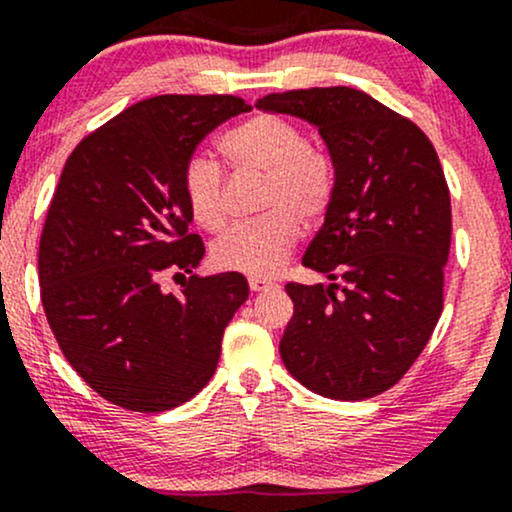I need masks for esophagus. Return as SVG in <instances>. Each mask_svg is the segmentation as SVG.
Instances as JSON below:
<instances>
[{
    "label": "esophagus",
    "mask_w": 512,
    "mask_h": 512,
    "mask_svg": "<svg viewBox=\"0 0 512 512\" xmlns=\"http://www.w3.org/2000/svg\"><path fill=\"white\" fill-rule=\"evenodd\" d=\"M273 280H268V278H261V276H251L249 278V288L254 290V293H263V290H271L273 288Z\"/></svg>",
    "instance_id": "obj_1"
}]
</instances>
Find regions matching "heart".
Returning a JSON list of instances; mask_svg holds the SVG:
<instances>
[{
  "mask_svg": "<svg viewBox=\"0 0 512 512\" xmlns=\"http://www.w3.org/2000/svg\"><path fill=\"white\" fill-rule=\"evenodd\" d=\"M222 151L236 170L266 175L263 207L271 210L256 222L239 224L219 236L212 261L224 271L271 276L285 263L300 239V213L315 222L334 195V168L307 136L288 119L256 114L222 136ZM183 192L200 227L219 232L227 224L224 173L214 158L195 153L183 170Z\"/></svg>",
  "mask_w": 512,
  "mask_h": 512,
  "instance_id": "1",
  "label": "heart"
}]
</instances>
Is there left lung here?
Listing matches in <instances>:
<instances>
[{"label":"left lung","instance_id":"obj_1","mask_svg":"<svg viewBox=\"0 0 512 512\" xmlns=\"http://www.w3.org/2000/svg\"><path fill=\"white\" fill-rule=\"evenodd\" d=\"M256 107L315 126L334 168L332 202L302 256L329 283L285 285L295 307L280 359L312 393L373 398L415 364L442 315L452 205L437 151L354 87L273 92Z\"/></svg>","mask_w":512,"mask_h":512}]
</instances>
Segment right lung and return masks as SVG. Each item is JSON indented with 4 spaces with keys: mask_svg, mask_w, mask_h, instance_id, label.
<instances>
[{
    "mask_svg": "<svg viewBox=\"0 0 512 512\" xmlns=\"http://www.w3.org/2000/svg\"><path fill=\"white\" fill-rule=\"evenodd\" d=\"M232 95H158L92 131L65 161L38 249L41 302L68 364L109 403L163 412L217 371L222 334L249 298L241 273L190 276L178 295L158 273H192L183 170L219 124L249 112ZM178 273V276H183Z\"/></svg>",
    "mask_w": 512,
    "mask_h": 512,
    "instance_id": "obj_1",
    "label": "right lung"
}]
</instances>
